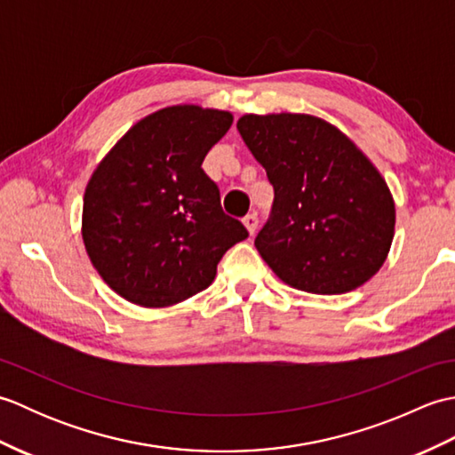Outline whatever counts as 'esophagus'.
Returning a JSON list of instances; mask_svg holds the SVG:
<instances>
[{
  "label": "esophagus",
  "mask_w": 455,
  "mask_h": 455,
  "mask_svg": "<svg viewBox=\"0 0 455 455\" xmlns=\"http://www.w3.org/2000/svg\"><path fill=\"white\" fill-rule=\"evenodd\" d=\"M243 222H244V227L248 228L250 235L256 233V228H258V215H256V212H248V215L243 219Z\"/></svg>",
  "instance_id": "obj_1"
}]
</instances>
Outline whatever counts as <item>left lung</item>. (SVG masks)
<instances>
[{"instance_id": "obj_1", "label": "left lung", "mask_w": 455, "mask_h": 455, "mask_svg": "<svg viewBox=\"0 0 455 455\" xmlns=\"http://www.w3.org/2000/svg\"><path fill=\"white\" fill-rule=\"evenodd\" d=\"M236 129L274 186L254 240L274 274L301 291L338 295L379 272L395 203L355 144L311 115H244Z\"/></svg>"}]
</instances>
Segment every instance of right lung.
I'll use <instances>...</instances> for the list:
<instances>
[{
	"mask_svg": "<svg viewBox=\"0 0 455 455\" xmlns=\"http://www.w3.org/2000/svg\"><path fill=\"white\" fill-rule=\"evenodd\" d=\"M233 115L173 105L139 121L93 172L82 236L115 293L140 307H168L207 289L246 227L220 207L201 164Z\"/></svg>",
	"mask_w": 455,
	"mask_h": 455,
	"instance_id": "right-lung-1",
	"label": "right lung"
}]
</instances>
